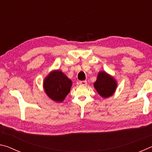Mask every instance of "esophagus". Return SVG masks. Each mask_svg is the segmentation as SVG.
I'll list each match as a JSON object with an SVG mask.
<instances>
[{
	"label": "esophagus",
	"instance_id": "1",
	"mask_svg": "<svg viewBox=\"0 0 152 152\" xmlns=\"http://www.w3.org/2000/svg\"><path fill=\"white\" fill-rule=\"evenodd\" d=\"M79 84L80 85H83V86H86L87 85V82L86 80H83V81H80Z\"/></svg>",
	"mask_w": 152,
	"mask_h": 152
}]
</instances>
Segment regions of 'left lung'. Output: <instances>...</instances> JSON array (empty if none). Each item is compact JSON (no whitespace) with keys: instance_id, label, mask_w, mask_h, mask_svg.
Segmentation results:
<instances>
[{"instance_id":"obj_1","label":"left lung","mask_w":152,"mask_h":152,"mask_svg":"<svg viewBox=\"0 0 152 152\" xmlns=\"http://www.w3.org/2000/svg\"><path fill=\"white\" fill-rule=\"evenodd\" d=\"M94 87L100 96L107 99L114 94L117 82L114 77L105 71H101L98 73L96 80L94 82Z\"/></svg>"}]
</instances>
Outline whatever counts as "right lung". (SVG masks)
<instances>
[{"instance_id": "obj_1", "label": "right lung", "mask_w": 152, "mask_h": 152, "mask_svg": "<svg viewBox=\"0 0 152 152\" xmlns=\"http://www.w3.org/2000/svg\"><path fill=\"white\" fill-rule=\"evenodd\" d=\"M72 82L59 70L51 71L43 80V90L47 96L56 102H62L70 92Z\"/></svg>"}]
</instances>
